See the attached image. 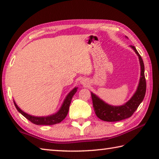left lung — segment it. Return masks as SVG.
<instances>
[{
  "instance_id": "left-lung-1",
  "label": "left lung",
  "mask_w": 159,
  "mask_h": 159,
  "mask_svg": "<svg viewBox=\"0 0 159 159\" xmlns=\"http://www.w3.org/2000/svg\"><path fill=\"white\" fill-rule=\"evenodd\" d=\"M130 47L133 48L139 57L141 66V77L139 79L138 89L130 100L122 106H111L105 103L95 94L91 93L93 108L95 114L99 118L104 121L115 122L130 118L138 108L145 96L147 84L144 76V65L143 60L138 50H136L135 47L133 45H130Z\"/></svg>"
}]
</instances>
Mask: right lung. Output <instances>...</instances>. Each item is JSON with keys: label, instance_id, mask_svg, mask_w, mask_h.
Returning a JSON list of instances; mask_svg holds the SVG:
<instances>
[{"label": "right lung", "instance_id": "1", "mask_svg": "<svg viewBox=\"0 0 159 159\" xmlns=\"http://www.w3.org/2000/svg\"><path fill=\"white\" fill-rule=\"evenodd\" d=\"M78 88H74L71 92H70L67 96L66 97L65 99L63 102L62 105H61L60 109L56 113V114L50 116H42V117H38V116H34L29 115L26 113L24 112L22 110L20 109L14 101L15 106L17 111L22 114L26 118H27L29 120H30L31 123H34L36 125H55L57 123H60L61 121L66 118L67 114H68L69 106L71 104L72 98H73L74 95L76 93Z\"/></svg>", "mask_w": 159, "mask_h": 159}]
</instances>
